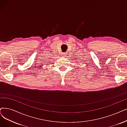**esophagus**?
<instances>
[{
    "label": "esophagus",
    "instance_id": "1",
    "mask_svg": "<svg viewBox=\"0 0 127 127\" xmlns=\"http://www.w3.org/2000/svg\"><path fill=\"white\" fill-rule=\"evenodd\" d=\"M63 55V56H63L64 57H67V53H63L62 54Z\"/></svg>",
    "mask_w": 127,
    "mask_h": 127
}]
</instances>
